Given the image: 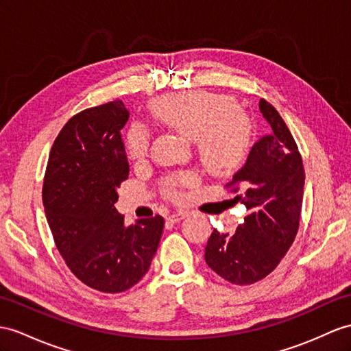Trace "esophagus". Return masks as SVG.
<instances>
[{"instance_id": "esophagus-1", "label": "esophagus", "mask_w": 351, "mask_h": 351, "mask_svg": "<svg viewBox=\"0 0 351 351\" xmlns=\"http://www.w3.org/2000/svg\"><path fill=\"white\" fill-rule=\"evenodd\" d=\"M187 216H189V213L187 211H176V213H173V215L168 216V220L169 221H180Z\"/></svg>"}]
</instances>
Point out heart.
Masks as SVG:
<instances>
[{
  "label": "heart",
  "instance_id": "1",
  "mask_svg": "<svg viewBox=\"0 0 351 351\" xmlns=\"http://www.w3.org/2000/svg\"><path fill=\"white\" fill-rule=\"evenodd\" d=\"M237 108L234 98L205 90L160 97L152 106L153 114L162 123L195 141L204 168L219 177L235 174L245 164L253 147L252 121ZM149 146V130L135 123L128 132V155L131 159H141L147 155ZM193 182L192 174L171 177L165 182V192L173 198H180V189L192 186Z\"/></svg>",
  "mask_w": 351,
  "mask_h": 351
}]
</instances>
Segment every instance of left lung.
I'll return each mask as SVG.
<instances>
[{"label": "left lung", "mask_w": 351, "mask_h": 351, "mask_svg": "<svg viewBox=\"0 0 351 351\" xmlns=\"http://www.w3.org/2000/svg\"><path fill=\"white\" fill-rule=\"evenodd\" d=\"M259 110L271 134L254 143L245 165L226 184L249 215L232 235L213 230L205 247L208 267L238 286L253 285L277 268L295 241L302 210L301 153L278 111L265 99Z\"/></svg>", "instance_id": "8db88e82"}]
</instances>
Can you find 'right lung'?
<instances>
[{
	"mask_svg": "<svg viewBox=\"0 0 351 351\" xmlns=\"http://www.w3.org/2000/svg\"><path fill=\"white\" fill-rule=\"evenodd\" d=\"M130 119L122 101L73 116L50 150L43 204L56 249L86 286L121 293L146 276L164 217L126 226L114 207L130 174L121 130Z\"/></svg>",
	"mask_w": 351,
	"mask_h": 351,
	"instance_id": "obj_1",
	"label": "right lung"
}]
</instances>
